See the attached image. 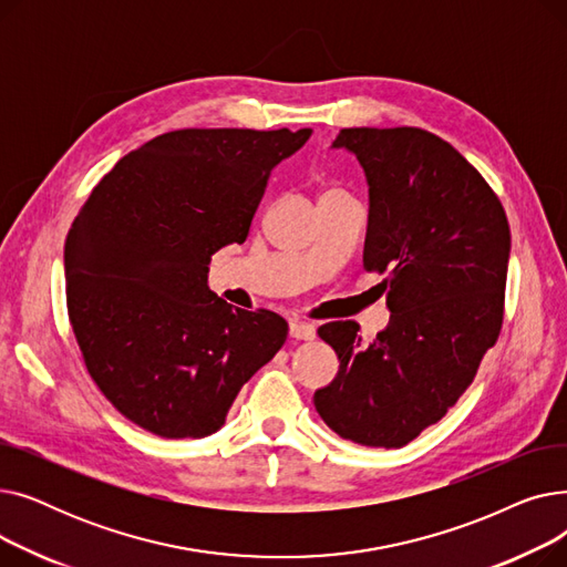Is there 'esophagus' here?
I'll use <instances>...</instances> for the list:
<instances>
[{"label":"esophagus","mask_w":567,"mask_h":567,"mask_svg":"<svg viewBox=\"0 0 567 567\" xmlns=\"http://www.w3.org/2000/svg\"><path fill=\"white\" fill-rule=\"evenodd\" d=\"M289 336L296 340H312L317 336L315 323L301 321V319H291L289 321Z\"/></svg>","instance_id":"obj_1"}]
</instances>
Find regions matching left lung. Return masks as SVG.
<instances>
[{"label":"left lung","mask_w":567,"mask_h":567,"mask_svg":"<svg viewBox=\"0 0 567 567\" xmlns=\"http://www.w3.org/2000/svg\"><path fill=\"white\" fill-rule=\"evenodd\" d=\"M370 186L365 271L385 274L389 329L319 326L340 361L315 393L323 423L370 449H402L468 389L503 326L511 227L483 174L423 128H342Z\"/></svg>","instance_id":"obj_1"}]
</instances>
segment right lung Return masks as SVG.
<instances>
[{
	"instance_id": "obj_1",
	"label": "right lung",
	"mask_w": 567,
	"mask_h": 567,
	"mask_svg": "<svg viewBox=\"0 0 567 567\" xmlns=\"http://www.w3.org/2000/svg\"><path fill=\"white\" fill-rule=\"evenodd\" d=\"M252 128H182L118 161L66 236V306L89 377L163 439L223 427L241 385L287 340L271 310L208 289L212 255L244 244L274 167L308 142Z\"/></svg>"
}]
</instances>
